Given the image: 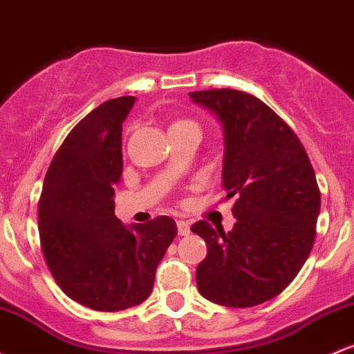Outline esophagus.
<instances>
[{
    "label": "esophagus",
    "instance_id": "1",
    "mask_svg": "<svg viewBox=\"0 0 354 354\" xmlns=\"http://www.w3.org/2000/svg\"><path fill=\"white\" fill-rule=\"evenodd\" d=\"M176 225H178V234H180L181 236L189 235V232H192V227H189V221L178 220Z\"/></svg>",
    "mask_w": 354,
    "mask_h": 354
}]
</instances>
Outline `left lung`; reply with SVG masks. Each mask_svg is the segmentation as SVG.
<instances>
[{
  "label": "left lung",
  "instance_id": "left-lung-1",
  "mask_svg": "<svg viewBox=\"0 0 354 354\" xmlns=\"http://www.w3.org/2000/svg\"><path fill=\"white\" fill-rule=\"evenodd\" d=\"M223 129L221 186L235 198L234 228L208 221L192 232L207 242L196 286L208 301L252 308L279 296L314 245L321 193L304 147L289 126L257 97L234 88L189 92Z\"/></svg>",
  "mask_w": 354,
  "mask_h": 354
}]
</instances>
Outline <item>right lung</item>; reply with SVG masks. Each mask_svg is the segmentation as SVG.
<instances>
[{
  "label": "right lung",
  "mask_w": 354,
  "mask_h": 354,
  "mask_svg": "<svg viewBox=\"0 0 354 354\" xmlns=\"http://www.w3.org/2000/svg\"><path fill=\"white\" fill-rule=\"evenodd\" d=\"M136 97L107 100L70 131L38 203L44 255L60 289L79 304L115 313L149 297L178 234L169 216L124 225L114 213L122 174V122Z\"/></svg>",
  "instance_id": "1"
}]
</instances>
